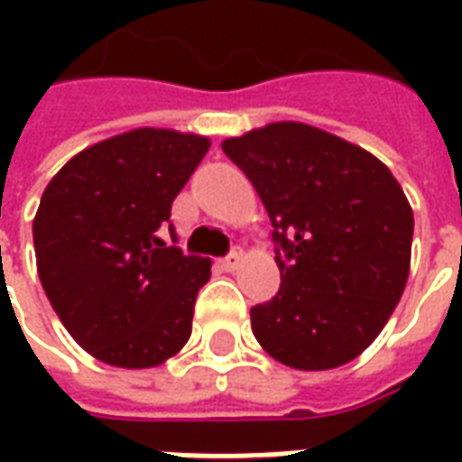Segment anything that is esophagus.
Instances as JSON below:
<instances>
[{
	"label": "esophagus",
	"mask_w": 462,
	"mask_h": 462,
	"mask_svg": "<svg viewBox=\"0 0 462 462\" xmlns=\"http://www.w3.org/2000/svg\"><path fill=\"white\" fill-rule=\"evenodd\" d=\"M220 262V267L222 270H227V272H235L237 270V267H240V262H242V252H230V254H227V257H222V260H217Z\"/></svg>",
	"instance_id": "obj_1"
}]
</instances>
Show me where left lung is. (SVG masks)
I'll list each match as a JSON object with an SVG mask.
<instances>
[{"instance_id":"left-lung-1","label":"left lung","mask_w":462,"mask_h":462,"mask_svg":"<svg viewBox=\"0 0 462 462\" xmlns=\"http://www.w3.org/2000/svg\"><path fill=\"white\" fill-rule=\"evenodd\" d=\"M272 220L280 291L252 307V334L280 364L327 371L386 327L411 267L413 210L376 155L282 121L227 138Z\"/></svg>"}]
</instances>
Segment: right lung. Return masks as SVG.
<instances>
[{
    "label": "right lung",
    "instance_id": "obj_1",
    "mask_svg": "<svg viewBox=\"0 0 462 462\" xmlns=\"http://www.w3.org/2000/svg\"><path fill=\"white\" fill-rule=\"evenodd\" d=\"M210 141L135 128L86 148L46 185L34 217L36 270L76 344L104 364L161 366L192 331L210 260L162 240L172 200Z\"/></svg>",
    "mask_w": 462,
    "mask_h": 462
}]
</instances>
